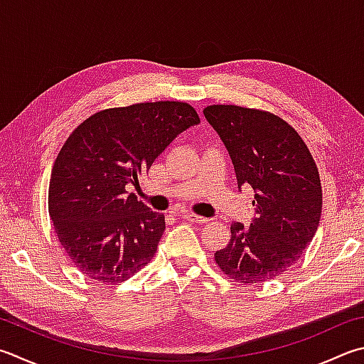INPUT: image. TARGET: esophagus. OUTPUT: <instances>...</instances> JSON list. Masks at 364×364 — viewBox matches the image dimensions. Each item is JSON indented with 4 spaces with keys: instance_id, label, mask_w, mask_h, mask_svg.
Masks as SVG:
<instances>
[{
    "instance_id": "obj_1",
    "label": "esophagus",
    "mask_w": 364,
    "mask_h": 364,
    "mask_svg": "<svg viewBox=\"0 0 364 364\" xmlns=\"http://www.w3.org/2000/svg\"><path fill=\"white\" fill-rule=\"evenodd\" d=\"M182 217L185 218V220H188V222H193V223H200V225H203V223H208V222H209L208 218H205V217L196 215V214H191V212H183Z\"/></svg>"
}]
</instances>
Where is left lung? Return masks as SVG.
<instances>
[{"label": "left lung", "mask_w": 364, "mask_h": 364, "mask_svg": "<svg viewBox=\"0 0 364 364\" xmlns=\"http://www.w3.org/2000/svg\"><path fill=\"white\" fill-rule=\"evenodd\" d=\"M203 112L228 150L237 188L255 190V217L249 226L231 223V239L215 252V263L236 282H266L298 262L318 228L317 164L301 136L277 115L232 105Z\"/></svg>", "instance_id": "obj_1"}]
</instances>
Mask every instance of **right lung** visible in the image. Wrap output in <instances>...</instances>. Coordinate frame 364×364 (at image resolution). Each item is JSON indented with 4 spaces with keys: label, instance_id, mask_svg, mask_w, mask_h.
I'll list each match as a JSON object with an SVG mask.
<instances>
[{
    "label": "right lung",
    "instance_id": "add662e5",
    "mask_svg": "<svg viewBox=\"0 0 364 364\" xmlns=\"http://www.w3.org/2000/svg\"><path fill=\"white\" fill-rule=\"evenodd\" d=\"M198 123L187 102H139L93 114L70 134L52 168L49 215L82 274L114 285L152 259L166 228L164 215L125 188Z\"/></svg>",
    "mask_w": 364,
    "mask_h": 364
}]
</instances>
